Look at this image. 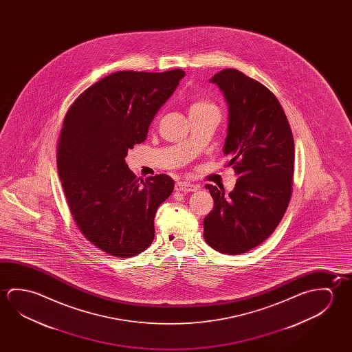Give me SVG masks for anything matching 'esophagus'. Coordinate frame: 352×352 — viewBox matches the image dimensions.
<instances>
[{
	"label": "esophagus",
	"instance_id": "obj_1",
	"mask_svg": "<svg viewBox=\"0 0 352 352\" xmlns=\"http://www.w3.org/2000/svg\"><path fill=\"white\" fill-rule=\"evenodd\" d=\"M200 186L196 184H191L189 182H178L175 184V190L184 191V192H190V191H196Z\"/></svg>",
	"mask_w": 352,
	"mask_h": 352
}]
</instances>
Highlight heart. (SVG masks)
Here are the masks:
<instances>
[{"label":"heart","instance_id":"heart-1","mask_svg":"<svg viewBox=\"0 0 352 352\" xmlns=\"http://www.w3.org/2000/svg\"><path fill=\"white\" fill-rule=\"evenodd\" d=\"M205 110H217L214 104L208 102L206 99H197L190 105V113L192 111H205Z\"/></svg>","mask_w":352,"mask_h":352}]
</instances>
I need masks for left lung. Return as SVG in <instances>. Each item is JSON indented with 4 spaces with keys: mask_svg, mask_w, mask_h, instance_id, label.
I'll return each instance as SVG.
<instances>
[{
    "mask_svg": "<svg viewBox=\"0 0 352 352\" xmlns=\"http://www.w3.org/2000/svg\"><path fill=\"white\" fill-rule=\"evenodd\" d=\"M228 104L223 153L236 174V186L205 185L213 210L204 219V238L219 253L238 255L264 242L283 219L292 195L294 142L275 94L241 71L213 76Z\"/></svg>",
    "mask_w": 352,
    "mask_h": 352,
    "instance_id": "8db88e82",
    "label": "left lung"
}]
</instances>
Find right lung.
<instances>
[{
  "instance_id": "add662e5",
  "label": "right lung",
  "mask_w": 352,
  "mask_h": 352,
  "mask_svg": "<svg viewBox=\"0 0 352 352\" xmlns=\"http://www.w3.org/2000/svg\"><path fill=\"white\" fill-rule=\"evenodd\" d=\"M184 76L179 69L114 72L81 93L65 116L56 160L69 211L82 234L109 255L131 258L153 242L155 214L174 180L136 178L125 157L146 140Z\"/></svg>"
}]
</instances>
